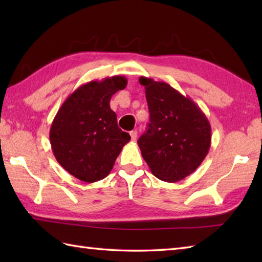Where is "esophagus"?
<instances>
[{"label":"esophagus","mask_w":262,"mask_h":262,"mask_svg":"<svg viewBox=\"0 0 262 262\" xmlns=\"http://www.w3.org/2000/svg\"><path fill=\"white\" fill-rule=\"evenodd\" d=\"M130 137H132V141H136V138H137V132H136V130H132V132H130Z\"/></svg>","instance_id":"esophagus-1"}]
</instances>
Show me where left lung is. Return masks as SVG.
<instances>
[{"label": "left lung", "instance_id": "1", "mask_svg": "<svg viewBox=\"0 0 262 262\" xmlns=\"http://www.w3.org/2000/svg\"><path fill=\"white\" fill-rule=\"evenodd\" d=\"M149 111L146 132L138 138L142 157L160 180L177 182L196 171L207 155L211 128L190 98L165 82L140 77Z\"/></svg>", "mask_w": 262, "mask_h": 262}]
</instances>
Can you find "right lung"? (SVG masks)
Returning <instances> with one entry per match:
<instances>
[{
  "instance_id": "add662e5",
  "label": "right lung",
  "mask_w": 262,
  "mask_h": 262,
  "mask_svg": "<svg viewBox=\"0 0 262 262\" xmlns=\"http://www.w3.org/2000/svg\"><path fill=\"white\" fill-rule=\"evenodd\" d=\"M127 85L125 76L91 81L65 100L52 122L49 140L57 162L84 182L104 179L130 141L117 124L110 99Z\"/></svg>"
}]
</instances>
